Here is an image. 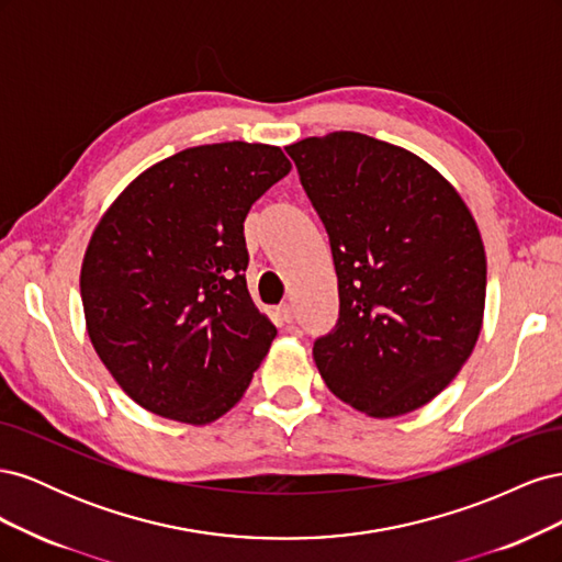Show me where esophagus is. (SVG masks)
Returning <instances> with one entry per match:
<instances>
[{
	"label": "esophagus",
	"mask_w": 562,
	"mask_h": 562,
	"mask_svg": "<svg viewBox=\"0 0 562 562\" xmlns=\"http://www.w3.org/2000/svg\"><path fill=\"white\" fill-rule=\"evenodd\" d=\"M277 316H279L281 323H291V321H293V307H291V304H288V302L279 304V307H277Z\"/></svg>",
	"instance_id": "obj_1"
}]
</instances>
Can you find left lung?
<instances>
[{"mask_svg":"<svg viewBox=\"0 0 562 562\" xmlns=\"http://www.w3.org/2000/svg\"><path fill=\"white\" fill-rule=\"evenodd\" d=\"M326 225L339 321L314 361L333 394L389 419L436 398L483 328L487 262L454 187L413 151L353 131L285 147Z\"/></svg>","mask_w":562,"mask_h":562,"instance_id":"obj_1","label":"left lung"}]
</instances>
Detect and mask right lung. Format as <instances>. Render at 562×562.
I'll return each mask as SVG.
<instances>
[{"label": "right lung", "instance_id": "1", "mask_svg": "<svg viewBox=\"0 0 562 562\" xmlns=\"http://www.w3.org/2000/svg\"><path fill=\"white\" fill-rule=\"evenodd\" d=\"M291 168L274 145L190 147L100 217L79 277L87 330L145 411L201 427L241 401L277 337L246 285L244 220Z\"/></svg>", "mask_w": 562, "mask_h": 562}]
</instances>
